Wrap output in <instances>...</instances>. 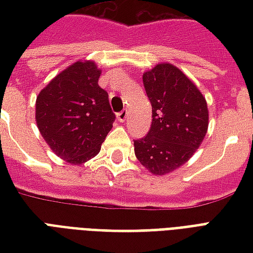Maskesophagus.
I'll return each mask as SVG.
<instances>
[{
	"label": "esophagus",
	"mask_w": 253,
	"mask_h": 253,
	"mask_svg": "<svg viewBox=\"0 0 253 253\" xmlns=\"http://www.w3.org/2000/svg\"><path fill=\"white\" fill-rule=\"evenodd\" d=\"M116 118H118V121H119V122H125L127 118H128V111H127V110L121 111V112H119V114L116 115Z\"/></svg>",
	"instance_id": "1"
}]
</instances>
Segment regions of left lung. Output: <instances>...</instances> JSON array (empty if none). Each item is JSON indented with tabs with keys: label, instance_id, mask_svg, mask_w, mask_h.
<instances>
[{
	"label": "left lung",
	"instance_id": "obj_1",
	"mask_svg": "<svg viewBox=\"0 0 253 253\" xmlns=\"http://www.w3.org/2000/svg\"><path fill=\"white\" fill-rule=\"evenodd\" d=\"M152 104V126L134 141L138 161L154 175H165L186 164L206 135V99L190 78L170 63L143 74Z\"/></svg>",
	"mask_w": 253,
	"mask_h": 253
}]
</instances>
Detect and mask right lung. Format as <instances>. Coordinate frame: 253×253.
<instances>
[{
  "label": "right lung",
  "mask_w": 253,
  "mask_h": 253,
  "mask_svg": "<svg viewBox=\"0 0 253 253\" xmlns=\"http://www.w3.org/2000/svg\"><path fill=\"white\" fill-rule=\"evenodd\" d=\"M100 73L90 61L73 63L36 97L39 131L54 153L74 165L99 153L115 121Z\"/></svg>",
  "instance_id": "1"
}]
</instances>
